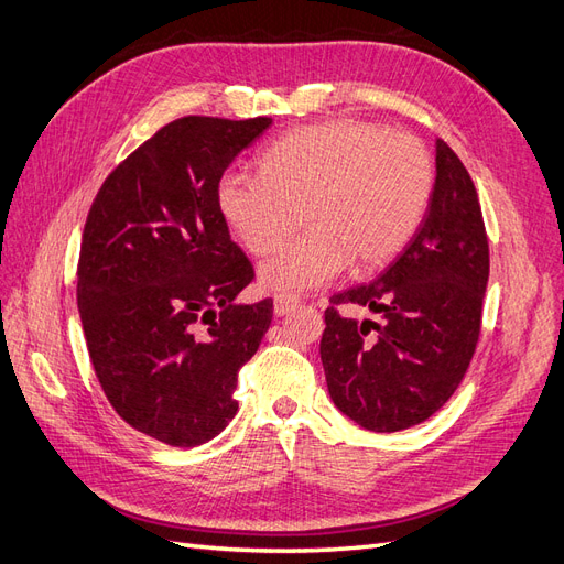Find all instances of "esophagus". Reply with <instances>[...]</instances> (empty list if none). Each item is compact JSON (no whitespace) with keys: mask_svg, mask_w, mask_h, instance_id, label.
Here are the masks:
<instances>
[{"mask_svg":"<svg viewBox=\"0 0 564 564\" xmlns=\"http://www.w3.org/2000/svg\"><path fill=\"white\" fill-rule=\"evenodd\" d=\"M299 303H301V301H299L296 296H292V294H278V296H275V315L292 313Z\"/></svg>","mask_w":564,"mask_h":564,"instance_id":"obj_1","label":"esophagus"}]
</instances>
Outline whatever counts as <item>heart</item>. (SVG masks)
I'll return each instance as SVG.
<instances>
[{"instance_id":"heart-1","label":"heart","mask_w":564,"mask_h":564,"mask_svg":"<svg viewBox=\"0 0 564 564\" xmlns=\"http://www.w3.org/2000/svg\"><path fill=\"white\" fill-rule=\"evenodd\" d=\"M433 185V158L416 135L336 119L280 135L259 174L230 169L216 202L253 256L275 251L305 216L311 228L261 265L265 286L296 294L350 263L360 272L390 263L421 228Z\"/></svg>"}]
</instances>
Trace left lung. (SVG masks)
<instances>
[{
	"label": "left lung",
	"instance_id": "left-lung-1",
	"mask_svg": "<svg viewBox=\"0 0 564 564\" xmlns=\"http://www.w3.org/2000/svg\"><path fill=\"white\" fill-rule=\"evenodd\" d=\"M429 214L379 280L329 299L319 355L334 404L362 429L395 433L431 419L473 360L489 278L480 199L456 152L437 141ZM340 304L379 323L339 315Z\"/></svg>",
	"mask_w": 564,
	"mask_h": 564
}]
</instances>
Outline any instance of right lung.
I'll list each match as a JSON object with an SVG mask.
<instances>
[{
	"label": "right lung",
	"mask_w": 564,
	"mask_h": 564,
	"mask_svg": "<svg viewBox=\"0 0 564 564\" xmlns=\"http://www.w3.org/2000/svg\"><path fill=\"white\" fill-rule=\"evenodd\" d=\"M270 117H181L119 162L84 224L77 305L100 388L131 429L197 447L237 412V371L272 299L237 305L253 265L216 187Z\"/></svg>",
	"instance_id": "add662e5"
}]
</instances>
